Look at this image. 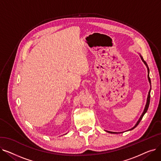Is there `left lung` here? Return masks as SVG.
<instances>
[{"label": "left lung", "instance_id": "1", "mask_svg": "<svg viewBox=\"0 0 161 161\" xmlns=\"http://www.w3.org/2000/svg\"><path fill=\"white\" fill-rule=\"evenodd\" d=\"M140 57H141V58H142V61L144 63V64L146 65V66H147V71H148V75H147V78H148V80H149V82L150 83V85H151V80H150V78H149V68H148V66H147V63H146V61L143 60V57L141 56V55H140ZM151 89H150V90H149V93H148V96H147V103H146V106H145V108H144V110H143V113H142V115H141V117H140V119H139V120L137 121V123H136V124L135 125V126H134V127H132V129H130L129 130H132V129H134V128H136V126L138 125V124L140 123V121L142 120V117H143V115H144V114L147 112V109H148V108H149V103H150V92H151ZM107 132H108L109 133H117V132H111V131H108V130H106Z\"/></svg>", "mask_w": 161, "mask_h": 161}]
</instances>
